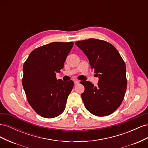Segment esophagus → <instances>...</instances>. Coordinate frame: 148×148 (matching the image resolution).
Masks as SVG:
<instances>
[{
  "label": "esophagus",
  "mask_w": 148,
  "mask_h": 148,
  "mask_svg": "<svg viewBox=\"0 0 148 148\" xmlns=\"http://www.w3.org/2000/svg\"><path fill=\"white\" fill-rule=\"evenodd\" d=\"M79 82L78 81V80H75L74 81V83H75V84H79Z\"/></svg>",
  "instance_id": "obj_1"
}]
</instances>
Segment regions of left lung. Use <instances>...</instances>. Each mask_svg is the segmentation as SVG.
Segmentation results:
<instances>
[{"label": "left lung", "mask_w": 148, "mask_h": 148, "mask_svg": "<svg viewBox=\"0 0 148 148\" xmlns=\"http://www.w3.org/2000/svg\"><path fill=\"white\" fill-rule=\"evenodd\" d=\"M86 56L91 69L99 77L96 86L82 82V98L92 114L102 117L112 114L122 102L127 89L126 65L119 52L111 44L89 39L75 43Z\"/></svg>", "instance_id": "1"}]
</instances>
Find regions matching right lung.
Masks as SVG:
<instances>
[{
    "mask_svg": "<svg viewBox=\"0 0 148 148\" xmlns=\"http://www.w3.org/2000/svg\"><path fill=\"white\" fill-rule=\"evenodd\" d=\"M73 42H53L35 49L24 63L22 84L28 101L39 115L54 118L65 109L73 82L57 79Z\"/></svg>",
    "mask_w": 148,
    "mask_h": 148,
    "instance_id": "add662e5",
    "label": "right lung"
}]
</instances>
